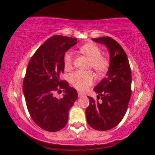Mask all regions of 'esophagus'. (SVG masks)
<instances>
[{"mask_svg": "<svg viewBox=\"0 0 155 155\" xmlns=\"http://www.w3.org/2000/svg\"><path fill=\"white\" fill-rule=\"evenodd\" d=\"M78 97H81L82 96H84V94L81 93V92H78Z\"/></svg>", "mask_w": 155, "mask_h": 155, "instance_id": "1", "label": "esophagus"}]
</instances>
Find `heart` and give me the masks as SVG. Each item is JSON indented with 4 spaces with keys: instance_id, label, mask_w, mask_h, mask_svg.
<instances>
[{
    "instance_id": "heart-1",
    "label": "heart",
    "mask_w": 155,
    "mask_h": 155,
    "mask_svg": "<svg viewBox=\"0 0 155 155\" xmlns=\"http://www.w3.org/2000/svg\"><path fill=\"white\" fill-rule=\"evenodd\" d=\"M80 52L85 55L91 61L92 68L97 72L101 74L107 71L108 62L105 58L101 57V51L97 46L92 43H87L79 48ZM73 63V54L68 51L64 56V68L69 70ZM70 80L74 86L80 91H84L94 81L93 74L91 71H76L70 76Z\"/></svg>"
}]
</instances>
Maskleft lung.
<instances>
[{
    "label": "left lung",
    "instance_id": "1",
    "mask_svg": "<svg viewBox=\"0 0 155 155\" xmlns=\"http://www.w3.org/2000/svg\"><path fill=\"white\" fill-rule=\"evenodd\" d=\"M92 40L107 47L110 61L106 77L94 87L101 101L87 97L90 104L85 116L92 128L107 131L117 126L127 110L131 94V69L126 53L114 39L103 37Z\"/></svg>",
    "mask_w": 155,
    "mask_h": 155
}]
</instances>
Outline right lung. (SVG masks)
<instances>
[{"label": "right lung", "instance_id": "1", "mask_svg": "<svg viewBox=\"0 0 155 155\" xmlns=\"http://www.w3.org/2000/svg\"><path fill=\"white\" fill-rule=\"evenodd\" d=\"M77 43V38L54 35L42 44L28 64L23 83L26 106L37 125L47 131L61 130L68 121L69 111L78 97L77 91L61 81L65 52ZM64 93L58 99L55 91Z\"/></svg>", "mask_w": 155, "mask_h": 155}]
</instances>
